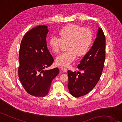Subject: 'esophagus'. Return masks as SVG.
<instances>
[{"mask_svg": "<svg viewBox=\"0 0 122 122\" xmlns=\"http://www.w3.org/2000/svg\"><path fill=\"white\" fill-rule=\"evenodd\" d=\"M61 71L63 72H67V69L66 68H65L64 67H62V66H61Z\"/></svg>", "mask_w": 122, "mask_h": 122, "instance_id": "34e87169", "label": "esophagus"}]
</instances>
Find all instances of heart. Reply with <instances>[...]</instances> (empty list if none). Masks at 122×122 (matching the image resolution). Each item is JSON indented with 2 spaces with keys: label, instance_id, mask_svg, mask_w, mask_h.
Here are the masks:
<instances>
[{
  "label": "heart",
  "instance_id": "heart-1",
  "mask_svg": "<svg viewBox=\"0 0 122 122\" xmlns=\"http://www.w3.org/2000/svg\"><path fill=\"white\" fill-rule=\"evenodd\" d=\"M59 36H53L49 40V46L55 53L60 51L62 41L68 42V51L59 55L56 62L60 65L68 66L77 55L81 56L89 50L93 41L92 32L88 28H84L76 25H69L61 29Z\"/></svg>",
  "mask_w": 122,
  "mask_h": 122
}]
</instances>
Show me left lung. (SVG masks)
<instances>
[{
	"label": "left lung",
	"instance_id": "left-lung-1",
	"mask_svg": "<svg viewBox=\"0 0 122 122\" xmlns=\"http://www.w3.org/2000/svg\"><path fill=\"white\" fill-rule=\"evenodd\" d=\"M106 39L102 29L98 28L94 43L80 61L77 68L81 71H68V87L70 93L75 97L87 94L99 81L105 60Z\"/></svg>",
	"mask_w": 122,
	"mask_h": 122
}]
</instances>
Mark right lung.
Listing matches in <instances>:
<instances>
[{"label": "right lung", "mask_w": 122, "mask_h": 122, "mask_svg": "<svg viewBox=\"0 0 122 122\" xmlns=\"http://www.w3.org/2000/svg\"><path fill=\"white\" fill-rule=\"evenodd\" d=\"M46 25H38L24 36L19 52V80L25 91L34 97L47 95L52 80L59 73V69L46 70L54 60L49 52L46 37Z\"/></svg>", "instance_id": "1"}]
</instances>
